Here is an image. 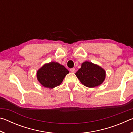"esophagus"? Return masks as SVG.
<instances>
[{
	"label": "esophagus",
	"instance_id": "obj_1",
	"mask_svg": "<svg viewBox=\"0 0 133 133\" xmlns=\"http://www.w3.org/2000/svg\"><path fill=\"white\" fill-rule=\"evenodd\" d=\"M70 71L72 72V73H75V72L76 71V69L75 68H72V69H70Z\"/></svg>",
	"mask_w": 133,
	"mask_h": 133
}]
</instances>
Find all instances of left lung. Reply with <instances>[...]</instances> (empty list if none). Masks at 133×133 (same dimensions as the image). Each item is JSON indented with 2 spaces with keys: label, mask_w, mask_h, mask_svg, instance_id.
Returning a JSON list of instances; mask_svg holds the SVG:
<instances>
[{
  "label": "left lung",
  "mask_w": 133,
  "mask_h": 133,
  "mask_svg": "<svg viewBox=\"0 0 133 133\" xmlns=\"http://www.w3.org/2000/svg\"><path fill=\"white\" fill-rule=\"evenodd\" d=\"M76 75L83 85L93 88L102 84L105 78V71L98 65L89 62L83 63Z\"/></svg>",
  "instance_id": "left-lung-1"
}]
</instances>
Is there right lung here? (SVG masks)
I'll use <instances>...</instances> for the list:
<instances>
[{
  "label": "right lung",
  "mask_w": 133,
  "mask_h": 133,
  "mask_svg": "<svg viewBox=\"0 0 133 133\" xmlns=\"http://www.w3.org/2000/svg\"><path fill=\"white\" fill-rule=\"evenodd\" d=\"M69 73L68 70L57 62L44 64L37 71V80L43 86L53 89L59 85Z\"/></svg>",
  "instance_id": "add662e5"
}]
</instances>
